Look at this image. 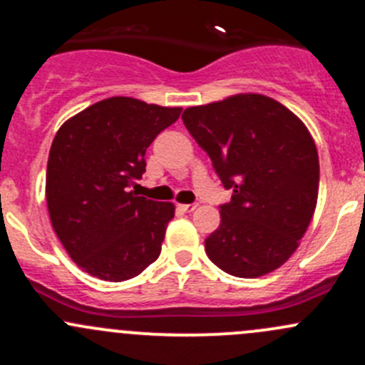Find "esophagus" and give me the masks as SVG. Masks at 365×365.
Here are the masks:
<instances>
[{"mask_svg":"<svg viewBox=\"0 0 365 365\" xmlns=\"http://www.w3.org/2000/svg\"><path fill=\"white\" fill-rule=\"evenodd\" d=\"M197 207H199V204H180V210L186 211V213H192V211H195Z\"/></svg>","mask_w":365,"mask_h":365,"instance_id":"34e87169","label":"esophagus"}]
</instances>
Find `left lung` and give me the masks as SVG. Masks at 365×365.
I'll list each match as a JSON object with an SVG mask.
<instances>
[{
    "label": "left lung",
    "instance_id": "left-lung-1",
    "mask_svg": "<svg viewBox=\"0 0 365 365\" xmlns=\"http://www.w3.org/2000/svg\"><path fill=\"white\" fill-rule=\"evenodd\" d=\"M182 121L207 152L231 200L206 255L237 277L279 269L299 247L317 206L319 155L307 125L258 93L188 107Z\"/></svg>",
    "mask_w": 365,
    "mask_h": 365
}]
</instances>
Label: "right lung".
Returning a JSON list of instances; mask_svg holds the SVG:
<instances>
[{"mask_svg": "<svg viewBox=\"0 0 365 365\" xmlns=\"http://www.w3.org/2000/svg\"><path fill=\"white\" fill-rule=\"evenodd\" d=\"M180 107L110 96L62 123L46 168V202L61 244L84 272L125 281L159 258L172 202L128 192L145 152Z\"/></svg>", "mask_w": 365, "mask_h": 365, "instance_id": "1", "label": "right lung"}]
</instances>
